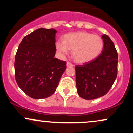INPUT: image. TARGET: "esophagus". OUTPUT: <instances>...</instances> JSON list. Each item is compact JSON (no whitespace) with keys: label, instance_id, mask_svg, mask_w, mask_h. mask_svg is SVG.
Listing matches in <instances>:
<instances>
[{"label":"esophagus","instance_id":"1","mask_svg":"<svg viewBox=\"0 0 133 133\" xmlns=\"http://www.w3.org/2000/svg\"><path fill=\"white\" fill-rule=\"evenodd\" d=\"M67 66H68V67H72L73 64L72 63H71L70 62H67Z\"/></svg>","mask_w":133,"mask_h":133}]
</instances>
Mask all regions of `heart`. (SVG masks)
Wrapping results in <instances>:
<instances>
[{
	"mask_svg": "<svg viewBox=\"0 0 133 133\" xmlns=\"http://www.w3.org/2000/svg\"><path fill=\"white\" fill-rule=\"evenodd\" d=\"M104 41L98 35L86 32L70 33L63 38V42L56 43V49L62 56L72 51V57L79 64L88 63L96 59L101 54Z\"/></svg>",
	"mask_w": 133,
	"mask_h": 133,
	"instance_id": "b5f03b06",
	"label": "heart"
}]
</instances>
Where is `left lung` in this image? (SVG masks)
I'll return each mask as SVG.
<instances>
[{
    "mask_svg": "<svg viewBox=\"0 0 133 133\" xmlns=\"http://www.w3.org/2000/svg\"><path fill=\"white\" fill-rule=\"evenodd\" d=\"M102 38L104 47L101 54L92 61L75 67L77 93L86 100L104 96L117 77V51L113 42L107 35H103Z\"/></svg>",
    "mask_w": 133,
    "mask_h": 133,
    "instance_id": "1",
    "label": "left lung"
}]
</instances>
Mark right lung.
Returning a JSON list of instances; mask_svg holds the SVG:
<instances>
[{
    "label": "right lung",
    "instance_id": "1",
    "mask_svg": "<svg viewBox=\"0 0 133 133\" xmlns=\"http://www.w3.org/2000/svg\"><path fill=\"white\" fill-rule=\"evenodd\" d=\"M56 33L54 29H37L24 37L15 56L17 83L33 99L52 95L66 69V62L54 57Z\"/></svg>",
    "mask_w": 133,
    "mask_h": 133
}]
</instances>
